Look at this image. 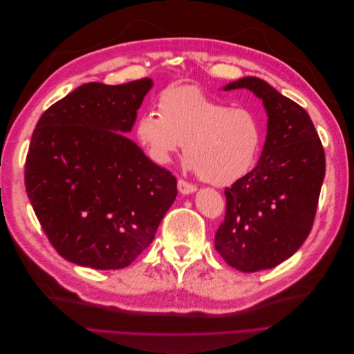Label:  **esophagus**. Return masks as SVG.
<instances>
[{
	"label": "esophagus",
	"mask_w": 354,
	"mask_h": 354,
	"mask_svg": "<svg viewBox=\"0 0 354 354\" xmlns=\"http://www.w3.org/2000/svg\"><path fill=\"white\" fill-rule=\"evenodd\" d=\"M177 187H178L180 194H183V195H190V194H195V192H196V186L190 185V183H187V181L181 180V178L177 181Z\"/></svg>",
	"instance_id": "1"
}]
</instances>
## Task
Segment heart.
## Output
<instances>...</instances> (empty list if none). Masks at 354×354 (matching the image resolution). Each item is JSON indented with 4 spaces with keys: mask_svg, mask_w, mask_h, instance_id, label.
Returning <instances> with one entry per match:
<instances>
[{
    "mask_svg": "<svg viewBox=\"0 0 354 354\" xmlns=\"http://www.w3.org/2000/svg\"><path fill=\"white\" fill-rule=\"evenodd\" d=\"M158 106L159 112L146 111L136 124L138 140L156 164H168L185 146L187 168L217 186L233 183L254 167L264 140L255 111L230 108L195 85L165 90Z\"/></svg>",
    "mask_w": 354,
    "mask_h": 354,
    "instance_id": "b5f03b06",
    "label": "heart"
}]
</instances>
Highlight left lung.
Here are the masks:
<instances>
[{"label": "left lung", "mask_w": 354, "mask_h": 354, "mask_svg": "<svg viewBox=\"0 0 354 354\" xmlns=\"http://www.w3.org/2000/svg\"><path fill=\"white\" fill-rule=\"evenodd\" d=\"M238 88L263 102L267 136L257 167L224 190L226 217L214 245L229 266L252 273L281 264L307 239L325 178V152L301 106L255 77L223 87Z\"/></svg>", "instance_id": "obj_1"}]
</instances>
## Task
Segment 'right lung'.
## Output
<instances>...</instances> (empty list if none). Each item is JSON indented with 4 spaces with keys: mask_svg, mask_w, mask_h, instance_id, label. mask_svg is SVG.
Returning a JSON list of instances; mask_svg holds the SVG:
<instances>
[{
    "mask_svg": "<svg viewBox=\"0 0 354 354\" xmlns=\"http://www.w3.org/2000/svg\"><path fill=\"white\" fill-rule=\"evenodd\" d=\"M153 81L84 84L42 113L25 186L63 259L97 270L130 266L152 243L177 180L124 134Z\"/></svg>",
    "mask_w": 354,
    "mask_h": 354,
    "instance_id": "add662e5",
    "label": "right lung"
}]
</instances>
